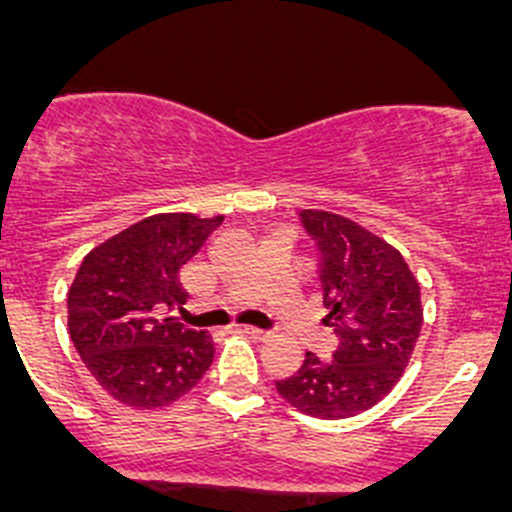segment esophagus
<instances>
[{
    "label": "esophagus",
    "instance_id": "1",
    "mask_svg": "<svg viewBox=\"0 0 512 512\" xmlns=\"http://www.w3.org/2000/svg\"><path fill=\"white\" fill-rule=\"evenodd\" d=\"M229 331L231 333H244V336L254 338V341H263V338H266V333H263L261 328H254V326H231Z\"/></svg>",
    "mask_w": 512,
    "mask_h": 512
}]
</instances>
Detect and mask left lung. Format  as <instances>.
<instances>
[{
	"label": "left lung",
	"instance_id": "obj_1",
	"mask_svg": "<svg viewBox=\"0 0 512 512\" xmlns=\"http://www.w3.org/2000/svg\"><path fill=\"white\" fill-rule=\"evenodd\" d=\"M316 241L331 361L306 351L293 376L276 381L283 401L313 418H351L388 396L408 366L423 326L421 286L403 256L363 226L328 211H301Z\"/></svg>",
	"mask_w": 512,
	"mask_h": 512
}]
</instances>
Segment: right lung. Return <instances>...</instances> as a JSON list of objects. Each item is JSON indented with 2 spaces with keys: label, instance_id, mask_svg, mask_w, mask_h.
Instances as JSON below:
<instances>
[{
  "label": "right lung",
  "instance_id": "add662e5",
  "mask_svg": "<svg viewBox=\"0 0 512 512\" xmlns=\"http://www.w3.org/2000/svg\"><path fill=\"white\" fill-rule=\"evenodd\" d=\"M221 221L224 216L156 214L86 254L67 296L69 336L116 401L169 406L209 371L211 338L169 313L186 303L179 268Z\"/></svg>",
  "mask_w": 512,
  "mask_h": 512
}]
</instances>
